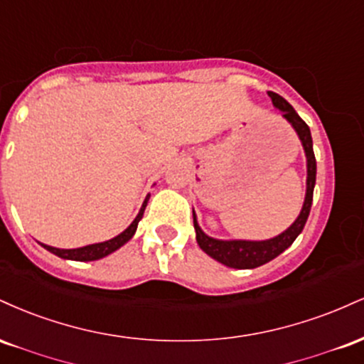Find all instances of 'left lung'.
<instances>
[{"label": "left lung", "instance_id": "obj_1", "mask_svg": "<svg viewBox=\"0 0 364 364\" xmlns=\"http://www.w3.org/2000/svg\"><path fill=\"white\" fill-rule=\"evenodd\" d=\"M269 97L272 99V104L275 109L282 112V118L289 121V124L294 128L296 135L301 140V145L304 149V156H306V195H304V202L301 207V212L296 217L286 231L281 235L270 237V240L263 241H250V240H217L205 235L202 228L198 225L196 220V214L193 210V225L196 232V243L200 248L205 252L208 257L214 260L223 263L225 267L231 269H257V267L263 265V263L274 260L279 257L284 250H287L294 243V240L301 235L304 224H306L308 215H310V208L313 202V188H315L316 181V161L315 154H313V140L311 133L308 124L299 118L298 112L291 106L286 99L281 97L275 92H269Z\"/></svg>", "mask_w": 364, "mask_h": 364}]
</instances>
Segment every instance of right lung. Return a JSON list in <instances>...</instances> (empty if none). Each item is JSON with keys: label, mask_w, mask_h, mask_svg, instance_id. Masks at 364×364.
I'll use <instances>...</instances> for the list:
<instances>
[{"label": "right lung", "mask_w": 364, "mask_h": 364, "mask_svg": "<svg viewBox=\"0 0 364 364\" xmlns=\"http://www.w3.org/2000/svg\"><path fill=\"white\" fill-rule=\"evenodd\" d=\"M149 196L144 200V203H141L140 207V212L136 214L135 219H133V223L128 225L127 229H124L123 232L118 236L111 237V240L107 241H102V243H94V245H87V246H82V248H73V250H61V248H54V246H49V245H44L41 243V246H44L48 252H51L56 255V257L60 258H65V260H75V262H94V260H101V258L107 257V255H111L112 252H116V250H119L121 246L127 245L129 240H132L133 235H135L136 228H139V223L140 219L144 217V212H145V207H147V202H149Z\"/></svg>", "instance_id": "add662e5"}]
</instances>
